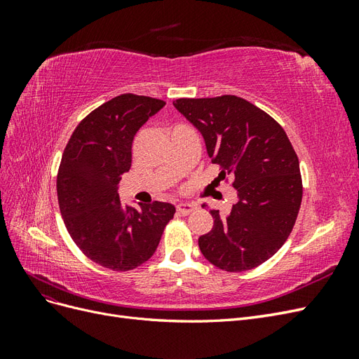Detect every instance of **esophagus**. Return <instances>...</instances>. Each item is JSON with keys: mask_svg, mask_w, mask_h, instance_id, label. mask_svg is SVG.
I'll return each instance as SVG.
<instances>
[{"mask_svg": "<svg viewBox=\"0 0 359 359\" xmlns=\"http://www.w3.org/2000/svg\"><path fill=\"white\" fill-rule=\"evenodd\" d=\"M194 210H198L196 203L187 202V203H178V205H177V211H178L181 215H189V214L193 212Z\"/></svg>", "mask_w": 359, "mask_h": 359, "instance_id": "34e87169", "label": "esophagus"}]
</instances>
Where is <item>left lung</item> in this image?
<instances>
[{
    "instance_id": "obj_1",
    "label": "left lung",
    "mask_w": 359,
    "mask_h": 359,
    "mask_svg": "<svg viewBox=\"0 0 359 359\" xmlns=\"http://www.w3.org/2000/svg\"><path fill=\"white\" fill-rule=\"evenodd\" d=\"M173 106L199 130L211 161L223 178H235L238 191L231 212L210 211L214 226L199 236L202 255L229 273L259 266L286 243L301 206L299 161L286 132L236 95L178 99Z\"/></svg>"
}]
</instances>
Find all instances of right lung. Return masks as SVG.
Segmentation results:
<instances>
[{
    "label": "right lung",
    "mask_w": 359,
    "mask_h": 359,
    "mask_svg": "<svg viewBox=\"0 0 359 359\" xmlns=\"http://www.w3.org/2000/svg\"><path fill=\"white\" fill-rule=\"evenodd\" d=\"M166 103L121 94L86 115L64 149L57 177L60 211L74 244L93 262L130 271L154 255L175 206L136 210L119 201L121 175L132 166L137 130Z\"/></svg>",
    "instance_id": "1"
}]
</instances>
